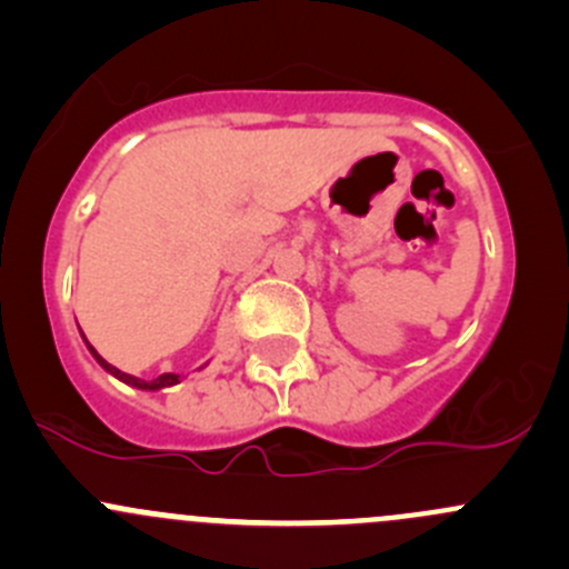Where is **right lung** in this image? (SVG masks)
<instances>
[{"label":"right lung","instance_id":"1","mask_svg":"<svg viewBox=\"0 0 569 569\" xmlns=\"http://www.w3.org/2000/svg\"><path fill=\"white\" fill-rule=\"evenodd\" d=\"M82 338H84V332H82ZM84 343H88L90 355H93V358L99 360V366H101V369L109 371V375H112V377H118V380H120V382H126V386H131V388H140V391H159V388H170V386H176V382H181V375H159L157 380H140V377H131V375H126V371L114 369L112 363H107V360L101 358V355L96 352L93 347H90V341H88V338H84Z\"/></svg>","mask_w":569,"mask_h":569}]
</instances>
